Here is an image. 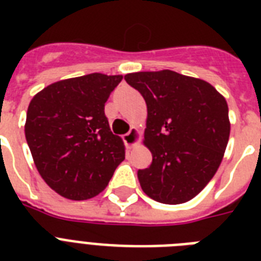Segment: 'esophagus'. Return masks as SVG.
<instances>
[{
	"label": "esophagus",
	"instance_id": "esophagus-1",
	"mask_svg": "<svg viewBox=\"0 0 261 261\" xmlns=\"http://www.w3.org/2000/svg\"><path fill=\"white\" fill-rule=\"evenodd\" d=\"M139 139H141V135H139V131L135 127H133L127 134L123 135V141H124L127 147H134L135 145H138Z\"/></svg>",
	"mask_w": 261,
	"mask_h": 261
}]
</instances>
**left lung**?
I'll return each instance as SVG.
<instances>
[{"label": "left lung", "mask_w": 261, "mask_h": 261, "mask_svg": "<svg viewBox=\"0 0 261 261\" xmlns=\"http://www.w3.org/2000/svg\"><path fill=\"white\" fill-rule=\"evenodd\" d=\"M147 107L145 146L153 161L139 169L143 192L160 203L195 198L221 165L230 135L222 94L203 80L172 70L124 75Z\"/></svg>", "instance_id": "1"}]
</instances>
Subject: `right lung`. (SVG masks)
I'll list each match as a JSON object with an SVG mask.
<instances>
[{"label":"right lung","mask_w":261,"mask_h":261,"mask_svg":"<svg viewBox=\"0 0 261 261\" xmlns=\"http://www.w3.org/2000/svg\"><path fill=\"white\" fill-rule=\"evenodd\" d=\"M123 75L101 73L46 87L31 100L25 139L36 169L63 198L98 195L124 160V143L112 134L104 104Z\"/></svg>","instance_id":"right-lung-1"}]
</instances>
